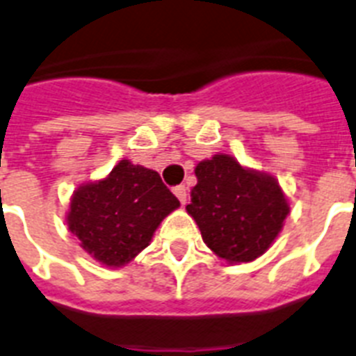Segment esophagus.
<instances>
[{"mask_svg": "<svg viewBox=\"0 0 356 356\" xmlns=\"http://www.w3.org/2000/svg\"><path fill=\"white\" fill-rule=\"evenodd\" d=\"M172 193L176 194V198L180 200L181 205L187 203V189H185V185H176L175 189H172Z\"/></svg>", "mask_w": 356, "mask_h": 356, "instance_id": "34e87169", "label": "esophagus"}]
</instances>
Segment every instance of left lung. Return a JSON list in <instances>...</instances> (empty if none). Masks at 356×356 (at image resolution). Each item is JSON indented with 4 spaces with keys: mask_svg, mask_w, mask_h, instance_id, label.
Returning <instances> with one entry per match:
<instances>
[{
    "mask_svg": "<svg viewBox=\"0 0 356 356\" xmlns=\"http://www.w3.org/2000/svg\"><path fill=\"white\" fill-rule=\"evenodd\" d=\"M187 212L209 248L229 263H248L277 238L290 207L275 178L216 154L196 165Z\"/></svg>",
    "mask_w": 356,
    "mask_h": 356,
    "instance_id": "left-lung-1",
    "label": "left lung"
}]
</instances>
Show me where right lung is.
Wrapping results in <instances>:
<instances>
[{
    "mask_svg": "<svg viewBox=\"0 0 356 356\" xmlns=\"http://www.w3.org/2000/svg\"><path fill=\"white\" fill-rule=\"evenodd\" d=\"M180 207L156 171L122 160L108 178L79 187L68 229L106 266H124L153 238L160 221Z\"/></svg>",
    "mask_w": 356,
    "mask_h": 356,
    "instance_id": "obj_1",
    "label": "right lung"
}]
</instances>
